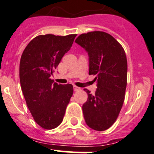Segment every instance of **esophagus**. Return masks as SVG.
Instances as JSON below:
<instances>
[{
	"label": "esophagus",
	"mask_w": 154,
	"mask_h": 154,
	"mask_svg": "<svg viewBox=\"0 0 154 154\" xmlns=\"http://www.w3.org/2000/svg\"><path fill=\"white\" fill-rule=\"evenodd\" d=\"M80 87H77V86H74V91H80Z\"/></svg>",
	"instance_id": "1"
}]
</instances>
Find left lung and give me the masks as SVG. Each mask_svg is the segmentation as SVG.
Listing matches in <instances>:
<instances>
[{
  "label": "left lung",
  "mask_w": 154,
  "mask_h": 154,
  "mask_svg": "<svg viewBox=\"0 0 154 154\" xmlns=\"http://www.w3.org/2000/svg\"><path fill=\"white\" fill-rule=\"evenodd\" d=\"M75 42L88 52L90 75H95V94H88L83 105L86 125L97 131L109 128L117 119L125 100L127 61L120 43L110 34L92 31L79 35Z\"/></svg>",
  "instance_id": "1"
}]
</instances>
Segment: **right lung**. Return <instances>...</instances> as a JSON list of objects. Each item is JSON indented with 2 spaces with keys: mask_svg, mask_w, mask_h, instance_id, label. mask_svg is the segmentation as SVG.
<instances>
[{
  "mask_svg": "<svg viewBox=\"0 0 154 154\" xmlns=\"http://www.w3.org/2000/svg\"><path fill=\"white\" fill-rule=\"evenodd\" d=\"M77 34L35 37L21 55L19 77L26 103L35 122L52 130L62 123L73 94L71 84H57L51 75L72 46Z\"/></svg>",
  "mask_w": 154,
  "mask_h": 154,
  "instance_id": "right-lung-1",
  "label": "right lung"
}]
</instances>
